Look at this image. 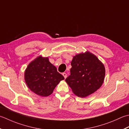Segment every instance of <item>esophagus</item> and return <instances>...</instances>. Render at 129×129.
Returning a JSON list of instances; mask_svg holds the SVG:
<instances>
[{
	"label": "esophagus",
	"instance_id": "obj_1",
	"mask_svg": "<svg viewBox=\"0 0 129 129\" xmlns=\"http://www.w3.org/2000/svg\"><path fill=\"white\" fill-rule=\"evenodd\" d=\"M62 75L63 76V77H64V78H66L67 77V74L66 73H62Z\"/></svg>",
	"mask_w": 129,
	"mask_h": 129
}]
</instances>
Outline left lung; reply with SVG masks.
I'll use <instances>...</instances> for the list:
<instances>
[{"mask_svg": "<svg viewBox=\"0 0 129 129\" xmlns=\"http://www.w3.org/2000/svg\"><path fill=\"white\" fill-rule=\"evenodd\" d=\"M71 75L65 80L75 94L85 98L101 87L105 76L104 64L88 51L73 56Z\"/></svg>", "mask_w": 129, "mask_h": 129, "instance_id": "8db88e82", "label": "left lung"}]
</instances>
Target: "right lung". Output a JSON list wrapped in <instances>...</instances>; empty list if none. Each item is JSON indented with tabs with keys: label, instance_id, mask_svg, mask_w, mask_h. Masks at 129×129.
<instances>
[{
	"label": "right lung",
	"instance_id": "add662e5",
	"mask_svg": "<svg viewBox=\"0 0 129 129\" xmlns=\"http://www.w3.org/2000/svg\"><path fill=\"white\" fill-rule=\"evenodd\" d=\"M64 78L49 61L48 57L39 56L30 62L24 72V80L30 90L37 95L47 97L53 92Z\"/></svg>",
	"mask_w": 129,
	"mask_h": 129
}]
</instances>
